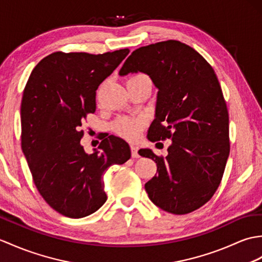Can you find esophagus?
<instances>
[{
    "label": "esophagus",
    "instance_id": "34e87169",
    "mask_svg": "<svg viewBox=\"0 0 262 262\" xmlns=\"http://www.w3.org/2000/svg\"><path fill=\"white\" fill-rule=\"evenodd\" d=\"M130 150H132V156L133 159H138L139 154H138V147L135 145H132L130 146Z\"/></svg>",
    "mask_w": 262,
    "mask_h": 262
}]
</instances>
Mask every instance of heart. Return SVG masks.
Instances as JSON below:
<instances>
[{
  "label": "heart",
  "mask_w": 262,
  "mask_h": 262,
  "mask_svg": "<svg viewBox=\"0 0 262 262\" xmlns=\"http://www.w3.org/2000/svg\"><path fill=\"white\" fill-rule=\"evenodd\" d=\"M128 80H149L144 74H136L132 76ZM146 126V120L143 116H123L114 123V132L128 141H135L141 136Z\"/></svg>",
  "instance_id": "heart-1"
}]
</instances>
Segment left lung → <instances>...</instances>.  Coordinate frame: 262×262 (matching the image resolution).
<instances>
[{"label":"left lung","instance_id":"8db88e82","mask_svg":"<svg viewBox=\"0 0 262 262\" xmlns=\"http://www.w3.org/2000/svg\"><path fill=\"white\" fill-rule=\"evenodd\" d=\"M137 71L147 74L160 90L148 139H172L166 157L138 151L157 165L145 190L162 210L190 213L214 195L230 154L229 113L220 82L198 51L176 40L133 51L119 75Z\"/></svg>","mask_w":262,"mask_h":262}]
</instances>
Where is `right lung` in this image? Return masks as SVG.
<instances>
[{
  "label": "right lung",
  "mask_w": 262,
  "mask_h": 262,
  "mask_svg": "<svg viewBox=\"0 0 262 262\" xmlns=\"http://www.w3.org/2000/svg\"><path fill=\"white\" fill-rule=\"evenodd\" d=\"M129 49L93 54L56 51L34 67L23 90L21 146L40 195L58 213L79 219L106 202L102 176L130 159V148L114 135L101 151L80 145L82 121L96 112V91Z\"/></svg>",
  "instance_id": "1"
}]
</instances>
